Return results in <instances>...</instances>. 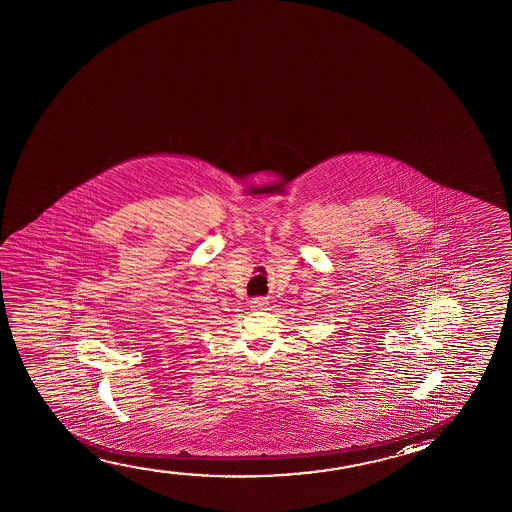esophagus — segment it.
Listing matches in <instances>:
<instances>
[{
	"label": "esophagus",
	"mask_w": 512,
	"mask_h": 512,
	"mask_svg": "<svg viewBox=\"0 0 512 512\" xmlns=\"http://www.w3.org/2000/svg\"><path fill=\"white\" fill-rule=\"evenodd\" d=\"M250 304H252L253 310H267V301L264 297H253Z\"/></svg>",
	"instance_id": "obj_1"
}]
</instances>
